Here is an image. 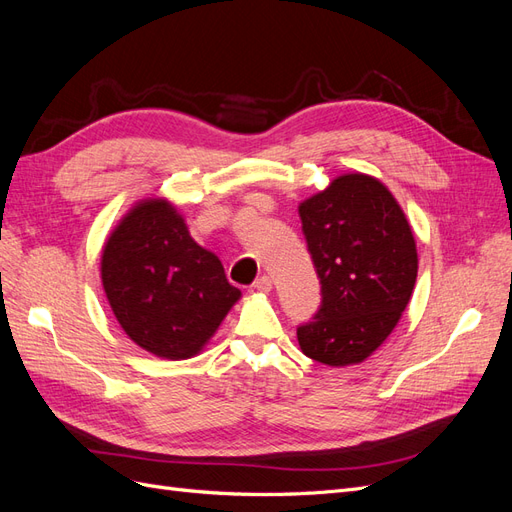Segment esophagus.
I'll list each match as a JSON object with an SVG mask.
<instances>
[{
    "label": "esophagus",
    "mask_w": 512,
    "mask_h": 512,
    "mask_svg": "<svg viewBox=\"0 0 512 512\" xmlns=\"http://www.w3.org/2000/svg\"><path fill=\"white\" fill-rule=\"evenodd\" d=\"M254 290H258V292H262V294H269V292L273 290L271 277H269V275H262V277H258V280L254 282Z\"/></svg>",
    "instance_id": "obj_1"
}]
</instances>
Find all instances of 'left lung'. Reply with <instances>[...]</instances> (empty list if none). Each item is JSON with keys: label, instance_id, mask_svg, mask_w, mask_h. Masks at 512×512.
<instances>
[{"label": "left lung", "instance_id": "8db88e82", "mask_svg": "<svg viewBox=\"0 0 512 512\" xmlns=\"http://www.w3.org/2000/svg\"><path fill=\"white\" fill-rule=\"evenodd\" d=\"M322 284V305L297 329L305 356L331 367L363 363L393 333L418 273L412 226L386 185L365 173L335 177L299 205Z\"/></svg>", "mask_w": 512, "mask_h": 512}]
</instances>
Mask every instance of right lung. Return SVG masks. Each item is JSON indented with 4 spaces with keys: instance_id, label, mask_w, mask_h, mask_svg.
<instances>
[{
    "instance_id": "obj_1",
    "label": "right lung",
    "mask_w": 512,
    "mask_h": 512,
    "mask_svg": "<svg viewBox=\"0 0 512 512\" xmlns=\"http://www.w3.org/2000/svg\"><path fill=\"white\" fill-rule=\"evenodd\" d=\"M100 275L123 333L168 361L196 356L241 299L166 198H143L123 215L102 247Z\"/></svg>"
}]
</instances>
